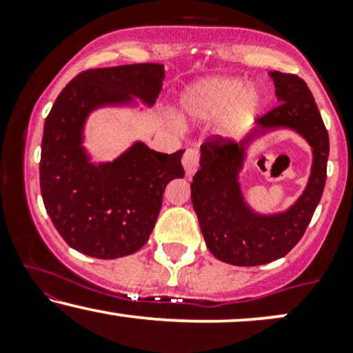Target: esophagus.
Segmentation results:
<instances>
[{"mask_svg": "<svg viewBox=\"0 0 353 353\" xmlns=\"http://www.w3.org/2000/svg\"><path fill=\"white\" fill-rule=\"evenodd\" d=\"M199 151L197 149H188L182 157V165L185 169V176H192L199 169Z\"/></svg>", "mask_w": 353, "mask_h": 353, "instance_id": "34e87169", "label": "esophagus"}]
</instances>
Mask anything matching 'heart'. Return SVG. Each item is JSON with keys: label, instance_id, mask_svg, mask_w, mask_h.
Instances as JSON below:
<instances>
[{"label": "heart", "instance_id": "b5f03b06", "mask_svg": "<svg viewBox=\"0 0 353 353\" xmlns=\"http://www.w3.org/2000/svg\"><path fill=\"white\" fill-rule=\"evenodd\" d=\"M261 104L257 89L245 88L244 81L237 78L202 79L181 96V109L185 117L210 121L228 112V123L234 129L249 124Z\"/></svg>", "mask_w": 353, "mask_h": 353}]
</instances>
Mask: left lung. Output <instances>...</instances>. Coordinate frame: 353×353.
<instances>
[{"label": "left lung", "instance_id": "1", "mask_svg": "<svg viewBox=\"0 0 353 353\" xmlns=\"http://www.w3.org/2000/svg\"><path fill=\"white\" fill-rule=\"evenodd\" d=\"M279 104L257 119V125L241 143L221 136L201 145V169L192 177L190 199L201 232L212 255L225 264L252 267L277 261L294 249L309 225L327 179L329 134L305 81L295 74L270 71ZM292 128L312 148L310 182L289 210L261 214L246 204L238 172L254 139Z\"/></svg>", "mask_w": 353, "mask_h": 353}]
</instances>
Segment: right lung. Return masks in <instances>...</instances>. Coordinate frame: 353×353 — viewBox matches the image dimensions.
Here are the masks:
<instances>
[{
  "label": "right lung",
  "instance_id": "obj_1",
  "mask_svg": "<svg viewBox=\"0 0 353 353\" xmlns=\"http://www.w3.org/2000/svg\"><path fill=\"white\" fill-rule=\"evenodd\" d=\"M164 64L88 70L59 92L44 121L39 185L44 208L66 244L96 259L131 255L148 242L165 185L184 177V151L163 154L136 141L111 163H92L84 148L89 114L106 106L151 108Z\"/></svg>",
  "mask_w": 353,
  "mask_h": 353
}]
</instances>
